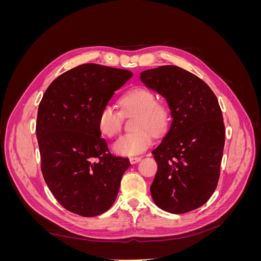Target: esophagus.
Returning <instances> with one entry per match:
<instances>
[{
    "instance_id": "34e87169",
    "label": "esophagus",
    "mask_w": 261,
    "mask_h": 261,
    "mask_svg": "<svg viewBox=\"0 0 261 261\" xmlns=\"http://www.w3.org/2000/svg\"><path fill=\"white\" fill-rule=\"evenodd\" d=\"M140 160H141L140 156H130V158H129V161H130L132 164H135V163L139 162Z\"/></svg>"
}]
</instances>
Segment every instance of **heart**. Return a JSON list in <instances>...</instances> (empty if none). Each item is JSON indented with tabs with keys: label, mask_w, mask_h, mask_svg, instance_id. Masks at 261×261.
I'll return each instance as SVG.
<instances>
[{
	"label": "heart",
	"mask_w": 261,
	"mask_h": 261,
	"mask_svg": "<svg viewBox=\"0 0 261 261\" xmlns=\"http://www.w3.org/2000/svg\"><path fill=\"white\" fill-rule=\"evenodd\" d=\"M122 112L106 105L98 115L99 132L107 138H113L122 129L123 116L136 114L133 129L136 130L118 138L113 144V151L120 155H137L143 153L152 143V132L155 135L161 134L168 125V111L155 96L143 87L126 91L120 99Z\"/></svg>",
	"instance_id": "1"
}]
</instances>
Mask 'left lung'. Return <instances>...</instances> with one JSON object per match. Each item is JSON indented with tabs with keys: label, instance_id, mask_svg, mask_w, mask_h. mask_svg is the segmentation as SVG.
<instances>
[{
	"label": "left lung",
	"instance_id": "obj_1",
	"mask_svg": "<svg viewBox=\"0 0 261 261\" xmlns=\"http://www.w3.org/2000/svg\"><path fill=\"white\" fill-rule=\"evenodd\" d=\"M140 80L167 100L170 128L152 154L150 186L162 210L180 215L206 203L217 188L225 129L216 94L199 77L175 65L147 69Z\"/></svg>",
	"mask_w": 261,
	"mask_h": 261
}]
</instances>
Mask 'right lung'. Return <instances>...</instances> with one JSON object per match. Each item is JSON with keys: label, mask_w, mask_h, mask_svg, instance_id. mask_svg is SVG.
I'll return each instance as SVG.
<instances>
[{"label": "right lung", "mask_w": 261, "mask_h": 261, "mask_svg": "<svg viewBox=\"0 0 261 261\" xmlns=\"http://www.w3.org/2000/svg\"><path fill=\"white\" fill-rule=\"evenodd\" d=\"M132 76L126 69L83 64L54 80L39 105L43 178L55 199L75 215L96 217L111 208L129 168L127 158L109 151L98 115Z\"/></svg>", "instance_id": "obj_1"}]
</instances>
